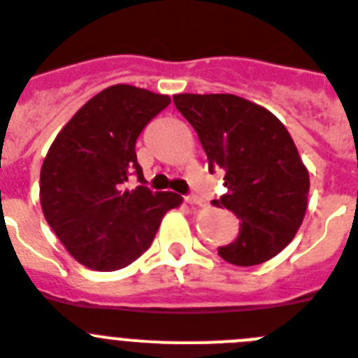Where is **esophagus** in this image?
Returning a JSON list of instances; mask_svg holds the SVG:
<instances>
[{"mask_svg":"<svg viewBox=\"0 0 358 358\" xmlns=\"http://www.w3.org/2000/svg\"><path fill=\"white\" fill-rule=\"evenodd\" d=\"M185 201H187L189 205H198V207H203L205 201L201 200L200 196H196V194H189V196H185Z\"/></svg>","mask_w":358,"mask_h":358,"instance_id":"34e87169","label":"esophagus"}]
</instances>
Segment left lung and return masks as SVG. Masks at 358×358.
Returning a JSON list of instances; mask_svg holds the SVG:
<instances>
[{"mask_svg": "<svg viewBox=\"0 0 358 358\" xmlns=\"http://www.w3.org/2000/svg\"><path fill=\"white\" fill-rule=\"evenodd\" d=\"M201 142L209 171L223 169L227 194L214 200L239 217V234L217 254L254 266L278 256L303 223L310 176L290 133L266 108L231 93L173 95Z\"/></svg>", "mask_w": 358, "mask_h": 358, "instance_id": "left-lung-1", "label": "left lung"}]
</instances>
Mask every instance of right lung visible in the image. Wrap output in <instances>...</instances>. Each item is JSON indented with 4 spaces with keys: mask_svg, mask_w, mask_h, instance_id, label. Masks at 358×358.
<instances>
[{
    "mask_svg": "<svg viewBox=\"0 0 358 358\" xmlns=\"http://www.w3.org/2000/svg\"><path fill=\"white\" fill-rule=\"evenodd\" d=\"M167 95L115 85L90 99L50 145L39 198L52 231L80 265L101 272L127 266L145 252L176 192L145 187L135 144ZM136 176L141 185L127 189Z\"/></svg>",
    "mask_w": 358,
    "mask_h": 358,
    "instance_id": "1",
    "label": "right lung"
}]
</instances>
